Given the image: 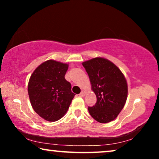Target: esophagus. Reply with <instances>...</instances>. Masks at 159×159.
Here are the masks:
<instances>
[{
	"label": "esophagus",
	"mask_w": 159,
	"mask_h": 159,
	"mask_svg": "<svg viewBox=\"0 0 159 159\" xmlns=\"http://www.w3.org/2000/svg\"><path fill=\"white\" fill-rule=\"evenodd\" d=\"M84 94H85V91H84V90H82V92L80 93V96L81 97H84Z\"/></svg>",
	"instance_id": "1"
}]
</instances>
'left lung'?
Instances as JSON below:
<instances>
[{"instance_id":"left-lung-1","label":"left lung","mask_w":159,"mask_h":159,"mask_svg":"<svg viewBox=\"0 0 159 159\" xmlns=\"http://www.w3.org/2000/svg\"><path fill=\"white\" fill-rule=\"evenodd\" d=\"M97 98L95 106L88 107L91 116L100 123L115 119L127 98V83L118 67L106 58L98 57L82 63Z\"/></svg>"}]
</instances>
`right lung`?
<instances>
[{"label":"right lung","mask_w":159,"mask_h":159,"mask_svg":"<svg viewBox=\"0 0 159 159\" xmlns=\"http://www.w3.org/2000/svg\"><path fill=\"white\" fill-rule=\"evenodd\" d=\"M69 65L54 60L43 62L32 74L28 83V94L34 111L49 121L62 118L75 94L70 82L64 76Z\"/></svg>","instance_id":"right-lung-1"}]
</instances>
